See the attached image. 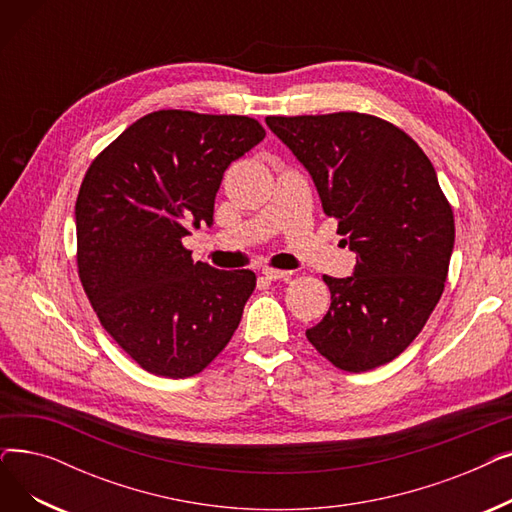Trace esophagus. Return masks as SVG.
<instances>
[{"label": "esophagus", "instance_id": "esophagus-1", "mask_svg": "<svg viewBox=\"0 0 512 512\" xmlns=\"http://www.w3.org/2000/svg\"><path fill=\"white\" fill-rule=\"evenodd\" d=\"M261 274H263L267 280H286V278H290L292 272H288V270H276V267H263Z\"/></svg>", "mask_w": 512, "mask_h": 512}]
</instances>
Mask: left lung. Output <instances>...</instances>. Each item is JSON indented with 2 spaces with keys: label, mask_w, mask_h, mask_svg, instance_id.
Here are the masks:
<instances>
[{
  "label": "left lung",
  "mask_w": 512,
  "mask_h": 512,
  "mask_svg": "<svg viewBox=\"0 0 512 512\" xmlns=\"http://www.w3.org/2000/svg\"><path fill=\"white\" fill-rule=\"evenodd\" d=\"M265 122L307 168L357 253L353 276H324L332 305L307 340L342 371L390 363L423 330L448 276L454 215L432 161L405 130L369 114Z\"/></svg>",
  "instance_id": "8db88e82"
}]
</instances>
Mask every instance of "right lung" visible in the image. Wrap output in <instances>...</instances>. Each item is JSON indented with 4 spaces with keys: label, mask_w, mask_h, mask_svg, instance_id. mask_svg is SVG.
<instances>
[{
    "label": "right lung",
    "mask_w": 512,
    "mask_h": 512,
    "mask_svg": "<svg viewBox=\"0 0 512 512\" xmlns=\"http://www.w3.org/2000/svg\"><path fill=\"white\" fill-rule=\"evenodd\" d=\"M265 137L249 116L159 110L89 166L76 197L78 278L122 351L161 378H191L230 342L251 270L193 261L188 226L213 224L226 168Z\"/></svg>",
    "instance_id": "right-lung-1"
}]
</instances>
